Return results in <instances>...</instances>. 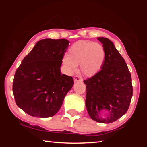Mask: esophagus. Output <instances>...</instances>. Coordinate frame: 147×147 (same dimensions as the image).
I'll use <instances>...</instances> for the list:
<instances>
[{"label": "esophagus", "mask_w": 147, "mask_h": 147, "mask_svg": "<svg viewBox=\"0 0 147 147\" xmlns=\"http://www.w3.org/2000/svg\"><path fill=\"white\" fill-rule=\"evenodd\" d=\"M83 79L81 76H75L74 77V82H82Z\"/></svg>", "instance_id": "esophagus-1"}]
</instances>
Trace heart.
Returning <instances> with one entry per match:
<instances>
[{
    "label": "heart",
    "instance_id": "1",
    "mask_svg": "<svg viewBox=\"0 0 147 147\" xmlns=\"http://www.w3.org/2000/svg\"><path fill=\"white\" fill-rule=\"evenodd\" d=\"M106 53L103 46L92 41H78L69 47L67 56H64L62 63L69 73H73L80 65L85 76H93L102 67Z\"/></svg>",
    "mask_w": 147,
    "mask_h": 147
}]
</instances>
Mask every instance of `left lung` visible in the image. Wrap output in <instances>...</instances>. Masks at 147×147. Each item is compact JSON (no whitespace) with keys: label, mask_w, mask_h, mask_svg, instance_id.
Returning a JSON list of instances; mask_svg holds the SVG:
<instances>
[{"label":"left lung","mask_w":147,"mask_h":147,"mask_svg":"<svg viewBox=\"0 0 147 147\" xmlns=\"http://www.w3.org/2000/svg\"><path fill=\"white\" fill-rule=\"evenodd\" d=\"M97 39L103 45L105 60L97 74L84 81L86 85V106L93 120L108 124L126 113L133 89L127 65L113 42L108 38Z\"/></svg>","instance_id":"obj_1"}]
</instances>
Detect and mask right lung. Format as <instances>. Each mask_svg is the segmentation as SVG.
<instances>
[{"mask_svg": "<svg viewBox=\"0 0 147 147\" xmlns=\"http://www.w3.org/2000/svg\"><path fill=\"white\" fill-rule=\"evenodd\" d=\"M69 43L65 39H41L17 69L13 82L15 100L28 115L39 118L54 116L74 85L73 78L60 71Z\"/></svg>", "mask_w": 147, "mask_h": 147, "instance_id": "add662e5", "label": "right lung"}]
</instances>
